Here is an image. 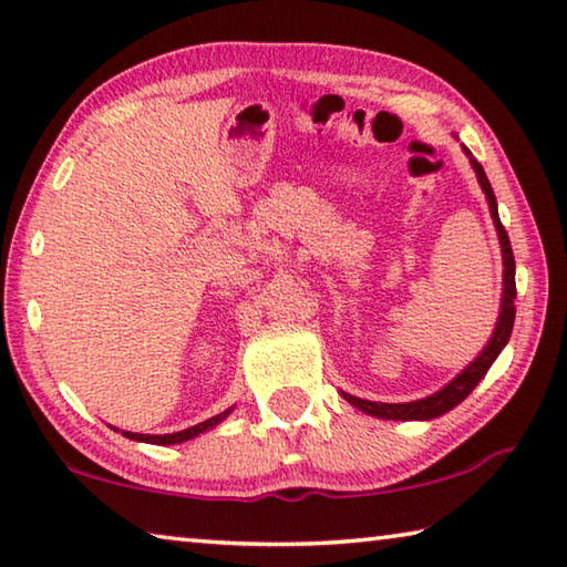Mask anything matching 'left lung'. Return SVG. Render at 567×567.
<instances>
[{"instance_id": "left-lung-1", "label": "left lung", "mask_w": 567, "mask_h": 567, "mask_svg": "<svg viewBox=\"0 0 567 567\" xmlns=\"http://www.w3.org/2000/svg\"><path fill=\"white\" fill-rule=\"evenodd\" d=\"M463 152L470 159V165L475 169V177L480 182V189L485 192V199H487V207H491V217H493V225H495V233L497 239H501V252H503V297H501V312H497V322H495V330L491 334V340L483 350L477 352V358L467 364L463 372H457V375L447 382L445 388H440L433 395L422 398V400H412V402H372V400H362V398H354L350 392H342V398L350 402L352 408L362 410L364 415H372V417H380V420H433L445 415L453 408H457L460 402H463L470 392L475 390V385L480 380L487 375V370H491V364L497 360V354L503 352V348L511 340V332H513V322H515V257H513V247H511V239H507L505 227L501 223V215H497V203H495V192L491 187V182L485 177V169L480 162L473 157V152H470L463 145Z\"/></svg>"}]
</instances>
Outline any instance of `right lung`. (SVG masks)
I'll return each instance as SVG.
<instances>
[{
  "mask_svg": "<svg viewBox=\"0 0 567 567\" xmlns=\"http://www.w3.org/2000/svg\"><path fill=\"white\" fill-rule=\"evenodd\" d=\"M233 410H235V408H229V410H225V412H219V415H215V417L199 422V425H192V427H187V430H179V433L142 435V433H130V430H122V435L130 437V440H137V443H150V445H179V443H187V440H192V437L207 433V430L217 427L219 422L227 420V415H229V412H233ZM110 427H112V425H110ZM112 430H117V427H112ZM117 433H120V430H117Z\"/></svg>",
  "mask_w": 567,
  "mask_h": 567,
  "instance_id": "add662e5",
  "label": "right lung"
}]
</instances>
